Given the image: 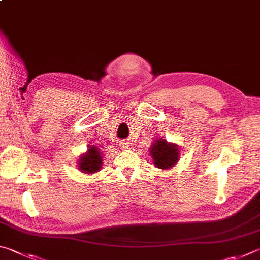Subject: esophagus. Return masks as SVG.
<instances>
[{
	"mask_svg": "<svg viewBox=\"0 0 260 260\" xmlns=\"http://www.w3.org/2000/svg\"><path fill=\"white\" fill-rule=\"evenodd\" d=\"M128 144L129 143H127V142H120V146H121V148H124V149H126L127 146H128Z\"/></svg>",
	"mask_w": 260,
	"mask_h": 260,
	"instance_id": "esophagus-1",
	"label": "esophagus"
}]
</instances>
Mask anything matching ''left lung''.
<instances>
[{
    "instance_id": "1",
    "label": "left lung",
    "mask_w": 260,
    "mask_h": 260,
    "mask_svg": "<svg viewBox=\"0 0 260 260\" xmlns=\"http://www.w3.org/2000/svg\"><path fill=\"white\" fill-rule=\"evenodd\" d=\"M150 157L153 165L159 169L173 168L179 160V145L168 142L166 139H157L151 144Z\"/></svg>"
}]
</instances>
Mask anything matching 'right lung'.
<instances>
[{"label":"right lung","instance_id":"right-lung-1","mask_svg":"<svg viewBox=\"0 0 260 260\" xmlns=\"http://www.w3.org/2000/svg\"><path fill=\"white\" fill-rule=\"evenodd\" d=\"M102 162L103 159L98 146L88 145L86 152L82 153L78 157L77 166L82 173L87 174V175L91 174L92 175V174H95L101 171Z\"/></svg>","mask_w":260,"mask_h":260}]
</instances>
